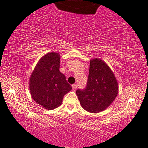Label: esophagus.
<instances>
[{
    "label": "esophagus",
    "instance_id": "obj_1",
    "mask_svg": "<svg viewBox=\"0 0 148 148\" xmlns=\"http://www.w3.org/2000/svg\"><path fill=\"white\" fill-rule=\"evenodd\" d=\"M72 88H73V90H76L77 88V86L76 84H73V85H72Z\"/></svg>",
    "mask_w": 148,
    "mask_h": 148
}]
</instances>
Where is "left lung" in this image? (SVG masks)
Wrapping results in <instances>:
<instances>
[{
    "label": "left lung",
    "mask_w": 148,
    "mask_h": 148,
    "mask_svg": "<svg viewBox=\"0 0 148 148\" xmlns=\"http://www.w3.org/2000/svg\"><path fill=\"white\" fill-rule=\"evenodd\" d=\"M119 93V83L108 65L101 59L90 61L87 85L76 94L82 107L91 113H98L107 108Z\"/></svg>",
    "instance_id": "1"
}]
</instances>
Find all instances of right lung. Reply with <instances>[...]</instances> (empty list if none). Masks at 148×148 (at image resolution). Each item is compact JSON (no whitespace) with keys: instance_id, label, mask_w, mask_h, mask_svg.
Returning a JSON list of instances; mask_svg holds the SVG:
<instances>
[{"instance_id":"add662e5","label":"right lung","mask_w":148,"mask_h":148,"mask_svg":"<svg viewBox=\"0 0 148 148\" xmlns=\"http://www.w3.org/2000/svg\"><path fill=\"white\" fill-rule=\"evenodd\" d=\"M60 66V53L49 52L38 61L29 77L32 98L47 110L60 106L64 95L72 89Z\"/></svg>"}]
</instances>
